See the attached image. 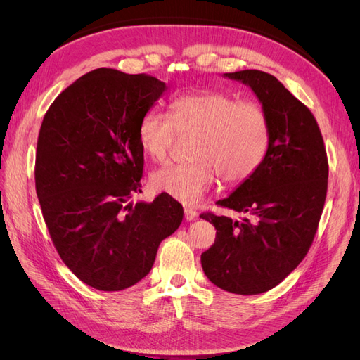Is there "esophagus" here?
Listing matches in <instances>:
<instances>
[{
	"label": "esophagus",
	"instance_id": "obj_1",
	"mask_svg": "<svg viewBox=\"0 0 360 360\" xmlns=\"http://www.w3.org/2000/svg\"><path fill=\"white\" fill-rule=\"evenodd\" d=\"M197 216H198L197 210L192 209V207H184V217H186V221H193Z\"/></svg>",
	"mask_w": 360,
	"mask_h": 360
}]
</instances>
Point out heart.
Listing matches in <instances>:
<instances>
[{
  "mask_svg": "<svg viewBox=\"0 0 360 360\" xmlns=\"http://www.w3.org/2000/svg\"><path fill=\"white\" fill-rule=\"evenodd\" d=\"M193 135L189 158L168 163L151 174L153 189L183 204H197L217 176L225 184H240L263 165L270 146V124L264 108L238 101L231 93L201 90L171 102L169 115L148 111L138 126L141 150L163 162L177 136Z\"/></svg>",
  "mask_w": 360,
  "mask_h": 360,
  "instance_id": "heart-1",
  "label": "heart"
}]
</instances>
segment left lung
Returning a JSON list of instances; mask_svg holds the SVG:
<instances>
[{
	"mask_svg": "<svg viewBox=\"0 0 360 360\" xmlns=\"http://www.w3.org/2000/svg\"><path fill=\"white\" fill-rule=\"evenodd\" d=\"M225 76L249 85L263 103L270 146L254 176L217 201L245 213L243 221L200 214L216 228L201 266L216 287L249 296L276 287L308 254L328 193L329 162L317 120L274 75L240 70Z\"/></svg>",
	"mask_w": 360,
	"mask_h": 360,
	"instance_id": "left-lung-1",
	"label": "left lung"
}]
</instances>
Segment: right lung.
<instances>
[{
    "instance_id": "right-lung-1",
    "label": "right lung",
    "mask_w": 360,
    "mask_h": 360,
    "mask_svg": "<svg viewBox=\"0 0 360 360\" xmlns=\"http://www.w3.org/2000/svg\"><path fill=\"white\" fill-rule=\"evenodd\" d=\"M146 73L96 69L60 93L40 126L36 192L63 263L101 291L135 285L153 267L163 238L177 230L183 207L167 193L141 191V118L165 91Z\"/></svg>"
}]
</instances>
